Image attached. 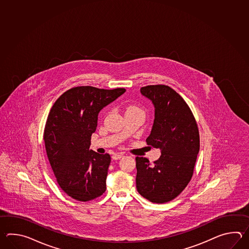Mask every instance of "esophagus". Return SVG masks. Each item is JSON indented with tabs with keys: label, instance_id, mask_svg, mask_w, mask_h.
<instances>
[{
	"label": "esophagus",
	"instance_id": "34e87169",
	"mask_svg": "<svg viewBox=\"0 0 249 249\" xmlns=\"http://www.w3.org/2000/svg\"><path fill=\"white\" fill-rule=\"evenodd\" d=\"M123 155H121V154H114L113 156H112V159H114V160H117V159H122Z\"/></svg>",
	"mask_w": 249,
	"mask_h": 249
}]
</instances>
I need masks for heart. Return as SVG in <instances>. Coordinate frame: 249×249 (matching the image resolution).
Instances as JSON below:
<instances>
[{
	"instance_id": "b5f03b06",
	"label": "heart",
	"mask_w": 249,
	"mask_h": 249,
	"mask_svg": "<svg viewBox=\"0 0 249 249\" xmlns=\"http://www.w3.org/2000/svg\"><path fill=\"white\" fill-rule=\"evenodd\" d=\"M141 111V109L135 106H129L126 108V112Z\"/></svg>"
}]
</instances>
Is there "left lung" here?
<instances>
[{
	"label": "left lung",
	"mask_w": 249,
	"mask_h": 249,
	"mask_svg": "<svg viewBox=\"0 0 249 249\" xmlns=\"http://www.w3.org/2000/svg\"><path fill=\"white\" fill-rule=\"evenodd\" d=\"M142 95L152 102L155 118L148 145L161 150L154 164L136 158V188L150 202L171 201L190 182L199 151L196 120L184 100L167 85H148Z\"/></svg>",
	"instance_id": "left-lung-1"
}]
</instances>
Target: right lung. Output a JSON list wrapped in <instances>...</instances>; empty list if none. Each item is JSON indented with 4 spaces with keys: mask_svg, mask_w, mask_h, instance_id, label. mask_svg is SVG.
Returning a JSON list of instances; mask_svg holds the SVG:
<instances>
[{
    "mask_svg": "<svg viewBox=\"0 0 249 249\" xmlns=\"http://www.w3.org/2000/svg\"><path fill=\"white\" fill-rule=\"evenodd\" d=\"M125 89L78 86L64 92L49 113L43 140L48 159L61 190L78 201H89L106 191L108 154L90 149L98 116Z\"/></svg>",
    "mask_w": 249,
    "mask_h": 249,
    "instance_id": "right-lung-1",
    "label": "right lung"
}]
</instances>
